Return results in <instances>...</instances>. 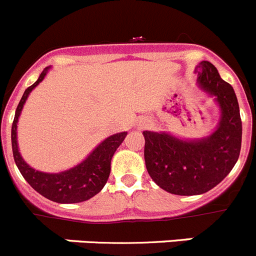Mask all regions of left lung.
<instances>
[{"mask_svg": "<svg viewBox=\"0 0 256 256\" xmlns=\"http://www.w3.org/2000/svg\"><path fill=\"white\" fill-rule=\"evenodd\" d=\"M194 72L200 90L214 97L220 108L214 132L202 139H182L166 131L142 132L148 173L162 190L176 196L202 194L216 187L232 170L241 149L235 90L210 62H200Z\"/></svg>", "mask_w": 256, "mask_h": 256, "instance_id": "obj_1", "label": "left lung"}]
</instances>
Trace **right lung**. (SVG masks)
<instances>
[{
    "label": "right lung",
    "mask_w": 256,
    "mask_h": 256,
    "mask_svg": "<svg viewBox=\"0 0 256 256\" xmlns=\"http://www.w3.org/2000/svg\"><path fill=\"white\" fill-rule=\"evenodd\" d=\"M52 66H46L39 76L36 82L24 92L22 98L15 112L12 128H11V142H12L14 159L18 170L26 182L38 193L56 204H78L90 200L101 192L106 184L111 172V160L114 152L126 138L128 132L114 134L100 142L90 152L84 160L74 166L73 168L59 173H45L31 168L21 156L18 144V122L21 111L31 90H34L45 78Z\"/></svg>",
    "instance_id": "right-lung-1"
}]
</instances>
